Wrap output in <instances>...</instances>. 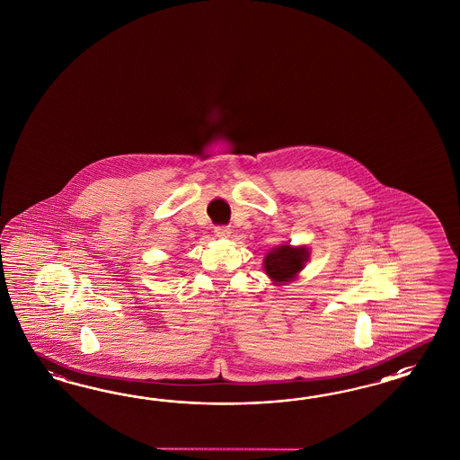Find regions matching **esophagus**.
<instances>
[{"instance_id":"obj_1","label":"esophagus","mask_w":460,"mask_h":460,"mask_svg":"<svg viewBox=\"0 0 460 460\" xmlns=\"http://www.w3.org/2000/svg\"><path fill=\"white\" fill-rule=\"evenodd\" d=\"M214 233H216V236L223 237V239H226V237L231 236V229H229V227H227V226H217V227H216V231H214Z\"/></svg>"}]
</instances>
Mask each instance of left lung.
Returning <instances> with one entry per match:
<instances>
[{"mask_svg": "<svg viewBox=\"0 0 460 460\" xmlns=\"http://www.w3.org/2000/svg\"><path fill=\"white\" fill-rule=\"evenodd\" d=\"M308 261V248L281 244L270 251L263 260L266 275L275 285L290 283Z\"/></svg>", "mask_w": 460, "mask_h": 460, "instance_id": "8db88e82", "label": "left lung"}]
</instances>
